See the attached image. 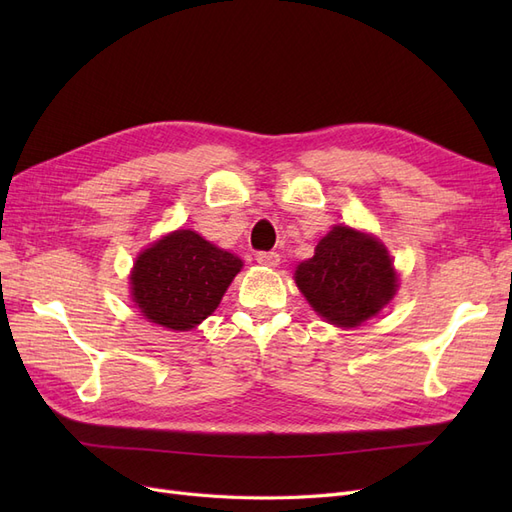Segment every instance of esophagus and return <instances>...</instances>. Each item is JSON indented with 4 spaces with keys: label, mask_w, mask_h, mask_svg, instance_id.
Segmentation results:
<instances>
[{
    "label": "esophagus",
    "mask_w": 512,
    "mask_h": 512,
    "mask_svg": "<svg viewBox=\"0 0 512 512\" xmlns=\"http://www.w3.org/2000/svg\"><path fill=\"white\" fill-rule=\"evenodd\" d=\"M256 260L260 262V265L277 267V265H280V254H277V252H258Z\"/></svg>",
    "instance_id": "1"
}]
</instances>
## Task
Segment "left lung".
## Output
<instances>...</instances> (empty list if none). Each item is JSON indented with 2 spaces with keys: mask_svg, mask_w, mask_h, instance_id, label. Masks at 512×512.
I'll list each match as a JSON object with an SVG mask.
<instances>
[{
  "mask_svg": "<svg viewBox=\"0 0 512 512\" xmlns=\"http://www.w3.org/2000/svg\"><path fill=\"white\" fill-rule=\"evenodd\" d=\"M393 260L380 239L350 226H333L294 282L314 312L335 327L354 329L380 314L399 288Z\"/></svg>",
  "mask_w": 512,
  "mask_h": 512,
  "instance_id": "1",
  "label": "left lung"
}]
</instances>
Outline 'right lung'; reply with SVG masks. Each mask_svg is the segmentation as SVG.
Returning <instances> with one entry per match:
<instances>
[{"instance_id": "obj_1", "label": "right lung", "mask_w": 512, "mask_h": 512, "mask_svg": "<svg viewBox=\"0 0 512 512\" xmlns=\"http://www.w3.org/2000/svg\"><path fill=\"white\" fill-rule=\"evenodd\" d=\"M241 267L239 256L179 228L138 254L130 273L132 301L149 322L190 331L218 309Z\"/></svg>"}]
</instances>
